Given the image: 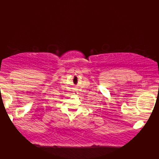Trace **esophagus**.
Returning <instances> with one entry per match:
<instances>
[{
  "mask_svg": "<svg viewBox=\"0 0 159 159\" xmlns=\"http://www.w3.org/2000/svg\"><path fill=\"white\" fill-rule=\"evenodd\" d=\"M74 94H77V91H74Z\"/></svg>",
  "mask_w": 159,
  "mask_h": 159,
  "instance_id": "34e87169",
  "label": "esophagus"
}]
</instances>
